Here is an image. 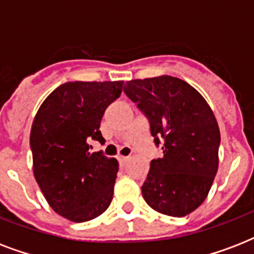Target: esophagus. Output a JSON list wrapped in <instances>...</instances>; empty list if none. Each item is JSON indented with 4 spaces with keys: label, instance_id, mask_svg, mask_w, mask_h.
<instances>
[{
    "label": "esophagus",
    "instance_id": "34e87169",
    "mask_svg": "<svg viewBox=\"0 0 254 254\" xmlns=\"http://www.w3.org/2000/svg\"><path fill=\"white\" fill-rule=\"evenodd\" d=\"M117 159H119L120 166H124V165H125V163L127 162V159H129V157H124V155H119V157H117Z\"/></svg>",
    "mask_w": 254,
    "mask_h": 254
}]
</instances>
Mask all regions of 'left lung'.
Returning <instances> with one entry per match:
<instances>
[{"instance_id": "obj_1", "label": "left lung", "mask_w": 254, "mask_h": 254, "mask_svg": "<svg viewBox=\"0 0 254 254\" xmlns=\"http://www.w3.org/2000/svg\"><path fill=\"white\" fill-rule=\"evenodd\" d=\"M124 92L162 146L141 187L143 199L167 216L189 215L204 201L219 167L220 130L212 109L189 83L167 75L127 81Z\"/></svg>"}]
</instances>
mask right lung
I'll list each match as a JSON object with an SVG mask.
<instances>
[{"label": "right lung", "mask_w": 254, "mask_h": 254, "mask_svg": "<svg viewBox=\"0 0 254 254\" xmlns=\"http://www.w3.org/2000/svg\"><path fill=\"white\" fill-rule=\"evenodd\" d=\"M124 81H68L42 103L30 146L34 177L50 207L75 223L105 212L113 199L119 162L88 142H104V112L123 92Z\"/></svg>", "instance_id": "obj_1"}]
</instances>
